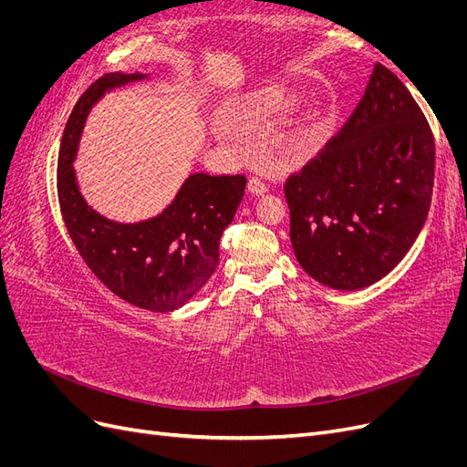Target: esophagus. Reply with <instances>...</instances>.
<instances>
[{"label":"esophagus","mask_w":467,"mask_h":467,"mask_svg":"<svg viewBox=\"0 0 467 467\" xmlns=\"http://www.w3.org/2000/svg\"><path fill=\"white\" fill-rule=\"evenodd\" d=\"M247 189H249V192L257 194V196L266 192V185H265V182H263L259 177H251V179H249V185H247Z\"/></svg>","instance_id":"34e87169"}]
</instances>
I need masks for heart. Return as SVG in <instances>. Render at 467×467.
I'll list each match as a JSON object with an SVG mask.
<instances>
[{
    "label": "heart",
    "mask_w": 467,
    "mask_h": 467,
    "mask_svg": "<svg viewBox=\"0 0 467 467\" xmlns=\"http://www.w3.org/2000/svg\"><path fill=\"white\" fill-rule=\"evenodd\" d=\"M296 105V99L286 93V91H280V89H268L263 95H259L255 99V107L261 110H271V112H286ZM312 136V129L309 126H302V129L296 132V142L302 144L306 140Z\"/></svg>",
    "instance_id": "b5f03b06"
}]
</instances>
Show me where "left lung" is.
Instances as JSON below:
<instances>
[{"instance_id": "left-lung-1", "label": "left lung", "mask_w": 467, "mask_h": 467, "mask_svg": "<svg viewBox=\"0 0 467 467\" xmlns=\"http://www.w3.org/2000/svg\"><path fill=\"white\" fill-rule=\"evenodd\" d=\"M432 185L431 126L403 81L378 62L343 129L285 182L296 259L325 286L374 285L415 244Z\"/></svg>"}]
</instances>
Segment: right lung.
Instances as JSON below:
<instances>
[{
  "label": "right lung",
  "mask_w": 467,
  "mask_h": 467,
  "mask_svg": "<svg viewBox=\"0 0 467 467\" xmlns=\"http://www.w3.org/2000/svg\"><path fill=\"white\" fill-rule=\"evenodd\" d=\"M142 78L107 74L79 97L60 144L58 201L81 259L110 292L150 312H173L214 275L220 237L244 199L247 177L194 173L163 214L138 223L110 222L88 206L72 167L83 122L105 91Z\"/></svg>",
  "instance_id": "add662e5"
}]
</instances>
